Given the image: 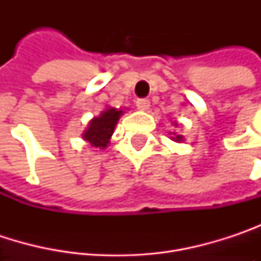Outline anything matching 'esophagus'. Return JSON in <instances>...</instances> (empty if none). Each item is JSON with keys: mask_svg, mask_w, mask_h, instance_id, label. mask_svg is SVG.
Returning a JSON list of instances; mask_svg holds the SVG:
<instances>
[{"mask_svg": "<svg viewBox=\"0 0 261 261\" xmlns=\"http://www.w3.org/2000/svg\"><path fill=\"white\" fill-rule=\"evenodd\" d=\"M136 106H137L139 110L145 112V110L149 109V101H148V99H137V101H136Z\"/></svg>", "mask_w": 261, "mask_h": 261, "instance_id": "34e87169", "label": "esophagus"}]
</instances>
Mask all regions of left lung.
I'll return each mask as SVG.
<instances>
[{"instance_id":"left-lung-1","label":"left lung","mask_w":261,"mask_h":261,"mask_svg":"<svg viewBox=\"0 0 261 261\" xmlns=\"http://www.w3.org/2000/svg\"><path fill=\"white\" fill-rule=\"evenodd\" d=\"M174 125L177 127L178 124H177V122H174ZM171 134H172V137H171V139H172L174 142H178V143H180V142H182V140H184V137H182L181 134H177V133H171Z\"/></svg>"}]
</instances>
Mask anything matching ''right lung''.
I'll use <instances>...</instances> for the list:
<instances>
[{
    "label": "right lung",
    "instance_id": "obj_1",
    "mask_svg": "<svg viewBox=\"0 0 261 261\" xmlns=\"http://www.w3.org/2000/svg\"><path fill=\"white\" fill-rule=\"evenodd\" d=\"M124 110L109 107L101 112L99 116H95L89 121L87 128L83 133V140H86L90 146L98 149H106L110 143L115 127L119 118L124 115Z\"/></svg>",
    "mask_w": 261,
    "mask_h": 261
}]
</instances>
